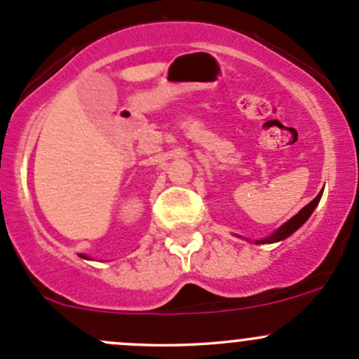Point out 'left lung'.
Wrapping results in <instances>:
<instances>
[{"mask_svg": "<svg viewBox=\"0 0 359 359\" xmlns=\"http://www.w3.org/2000/svg\"><path fill=\"white\" fill-rule=\"evenodd\" d=\"M321 194H323V193L318 194V196L314 198V200L311 201L309 205L304 206V208L300 210V212L297 213V215H293L292 219L288 220V222H285L283 226L280 227V229H276V231H274L273 234H269V236H267V238H264V240L255 241V243H257V245H264V243H276V241L285 240V238H288V236H290V234L295 233V231L299 229V227L302 226V224L306 222L307 219H309L311 213L314 212V208H316L318 203H320V200H321Z\"/></svg>", "mask_w": 359, "mask_h": 359, "instance_id": "obj_1", "label": "left lung"}]
</instances>
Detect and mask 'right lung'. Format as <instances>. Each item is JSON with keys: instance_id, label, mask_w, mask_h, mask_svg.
Returning a JSON list of instances; mask_svg holds the SVG:
<instances>
[{"instance_id": "1", "label": "right lung", "mask_w": 359, "mask_h": 359, "mask_svg": "<svg viewBox=\"0 0 359 359\" xmlns=\"http://www.w3.org/2000/svg\"><path fill=\"white\" fill-rule=\"evenodd\" d=\"M79 257H83V259H86V257H85V255H81V253H79Z\"/></svg>"}]
</instances>
